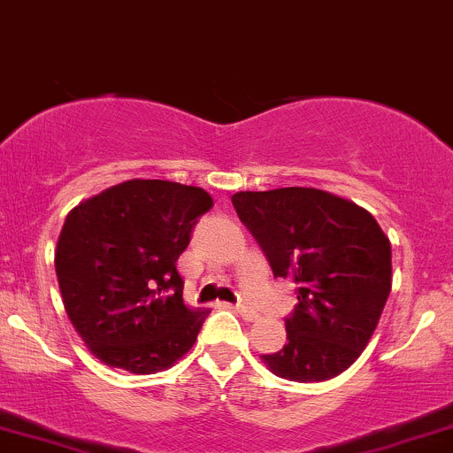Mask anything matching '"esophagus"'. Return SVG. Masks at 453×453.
Instances as JSON below:
<instances>
[{
  "instance_id": "1",
  "label": "esophagus",
  "mask_w": 453,
  "mask_h": 453,
  "mask_svg": "<svg viewBox=\"0 0 453 453\" xmlns=\"http://www.w3.org/2000/svg\"><path fill=\"white\" fill-rule=\"evenodd\" d=\"M237 311H240V313H242V318L248 319V322H252V319H257V318H259V313H257V311L252 309V306H248V304H244V303H240V304H237Z\"/></svg>"
}]
</instances>
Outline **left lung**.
<instances>
[{
    "label": "left lung",
    "instance_id": "left-lung-1",
    "mask_svg": "<svg viewBox=\"0 0 453 453\" xmlns=\"http://www.w3.org/2000/svg\"><path fill=\"white\" fill-rule=\"evenodd\" d=\"M231 201L274 279H291L298 294L287 343L264 363L294 382L339 376L361 357L387 304L388 237L367 209L324 189L237 192Z\"/></svg>",
    "mask_w": 453,
    "mask_h": 453
}]
</instances>
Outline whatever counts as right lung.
I'll return each instance as SVG.
<instances>
[{"label":"right lung","instance_id":"1","mask_svg":"<svg viewBox=\"0 0 453 453\" xmlns=\"http://www.w3.org/2000/svg\"><path fill=\"white\" fill-rule=\"evenodd\" d=\"M211 205L201 188L131 179L71 209L56 274L66 315L99 361L155 373L192 348L209 311L183 304L177 259Z\"/></svg>","mask_w":453,"mask_h":453}]
</instances>
